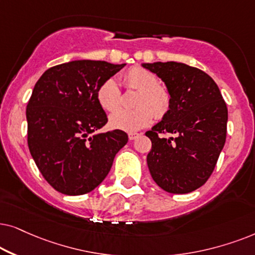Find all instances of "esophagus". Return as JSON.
I'll return each mask as SVG.
<instances>
[{"instance_id": "34e87169", "label": "esophagus", "mask_w": 255, "mask_h": 255, "mask_svg": "<svg viewBox=\"0 0 255 255\" xmlns=\"http://www.w3.org/2000/svg\"><path fill=\"white\" fill-rule=\"evenodd\" d=\"M138 136H140V134H137V133H129V134H128V137H129L130 141L135 140V138H137Z\"/></svg>"}]
</instances>
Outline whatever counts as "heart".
<instances>
[{"label": "heart", "mask_w": 255, "mask_h": 255, "mask_svg": "<svg viewBox=\"0 0 255 255\" xmlns=\"http://www.w3.org/2000/svg\"><path fill=\"white\" fill-rule=\"evenodd\" d=\"M124 85L130 90H136L135 110H119L110 117V126L113 129L127 133L147 127L152 121V114L161 119L170 110L171 97L168 88L158 84L157 77L150 71L135 66L122 77ZM98 103L105 111L113 112L120 106V87L114 79H108L100 85L97 92Z\"/></svg>", "instance_id": "1"}]
</instances>
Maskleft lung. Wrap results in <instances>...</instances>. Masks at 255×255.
Listing matches in <instances>:
<instances>
[{
	"label": "left lung",
	"mask_w": 255,
	"mask_h": 255,
	"mask_svg": "<svg viewBox=\"0 0 255 255\" xmlns=\"http://www.w3.org/2000/svg\"><path fill=\"white\" fill-rule=\"evenodd\" d=\"M142 66L164 83L171 97L170 110L145 133L152 143L147 156L151 177L167 192L195 191L211 176L225 144V101L215 80L197 67L176 62Z\"/></svg>",
	"instance_id": "8db88e82"
}]
</instances>
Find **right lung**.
<instances>
[{
  "instance_id": "right-lung-1",
  "label": "right lung",
  "mask_w": 255,
  "mask_h": 255,
  "mask_svg": "<svg viewBox=\"0 0 255 255\" xmlns=\"http://www.w3.org/2000/svg\"><path fill=\"white\" fill-rule=\"evenodd\" d=\"M125 65L73 60L46 70L33 87L26 106L29 150L57 191L69 196L92 191L127 143L122 130L100 133L107 115L97 99L100 85Z\"/></svg>"
}]
</instances>
